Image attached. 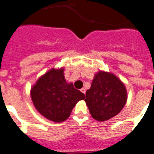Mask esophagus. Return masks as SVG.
I'll list each match as a JSON object with an SVG mask.
<instances>
[{"label": "esophagus", "instance_id": "obj_1", "mask_svg": "<svg viewBox=\"0 0 154 154\" xmlns=\"http://www.w3.org/2000/svg\"><path fill=\"white\" fill-rule=\"evenodd\" d=\"M81 92H82V93L85 94V89H84V88H82V89H81Z\"/></svg>", "mask_w": 154, "mask_h": 154}]
</instances>
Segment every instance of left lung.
I'll return each instance as SVG.
<instances>
[{"instance_id": "1", "label": "left lung", "mask_w": 154, "mask_h": 154, "mask_svg": "<svg viewBox=\"0 0 154 154\" xmlns=\"http://www.w3.org/2000/svg\"><path fill=\"white\" fill-rule=\"evenodd\" d=\"M85 99L91 116L99 122H105L117 115L127 101L124 83L114 74L99 71L95 74Z\"/></svg>"}]
</instances>
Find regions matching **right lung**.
I'll list each match as a JSON object with an SVG mask.
<instances>
[{
    "label": "right lung",
    "mask_w": 154,
    "mask_h": 154,
    "mask_svg": "<svg viewBox=\"0 0 154 154\" xmlns=\"http://www.w3.org/2000/svg\"><path fill=\"white\" fill-rule=\"evenodd\" d=\"M31 98L38 112L46 119L61 123L69 117L76 103L85 95L69 83L64 76V68L51 69L31 89Z\"/></svg>",
    "instance_id": "obj_1"
}]
</instances>
